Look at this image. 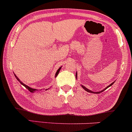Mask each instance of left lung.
Returning a JSON list of instances; mask_svg holds the SVG:
<instances>
[{
  "mask_svg": "<svg viewBox=\"0 0 132 132\" xmlns=\"http://www.w3.org/2000/svg\"><path fill=\"white\" fill-rule=\"evenodd\" d=\"M76 77H77V73H76ZM113 83H114V82H112V84H110V85H109V86H107V87H106V88H105V89H104V90H101V91H100V92H92V91H91V90H89V89H87V88H86V87H84V86H82V88H83V89H84V90H86V91H87V92H90V93H98V94H99V93H101V92H103V91H104V90H105V89H107V88H108V87H110V86H112V84H113Z\"/></svg>",
  "mask_w": 132,
  "mask_h": 132,
  "instance_id": "obj_1",
  "label": "left lung"
}]
</instances>
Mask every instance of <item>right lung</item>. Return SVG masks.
Wrapping results in <instances>:
<instances>
[{
  "instance_id": "add662e5",
  "label": "right lung",
  "mask_w": 132,
  "mask_h": 132,
  "mask_svg": "<svg viewBox=\"0 0 132 132\" xmlns=\"http://www.w3.org/2000/svg\"><path fill=\"white\" fill-rule=\"evenodd\" d=\"M61 67H60V68H59L58 69H57V71L56 73V75H55V77H56L57 76V75H58V73H59V72H60V69H61ZM15 78H16V79H17L18 81H19L20 82V84H22V85L23 86H25V87H26V88H27V89H28V90H29V91H30L31 92H33L34 91H35L36 90H37V89H32V88H31V87H28V86H27V85H25V84H23V83L22 81H20V79H19V78H17V77L16 76V75H15Z\"/></svg>"
}]
</instances>
